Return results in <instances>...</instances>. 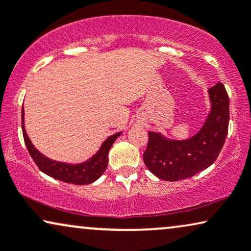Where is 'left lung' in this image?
I'll list each match as a JSON object with an SVG mask.
<instances>
[{
  "instance_id": "obj_1",
  "label": "left lung",
  "mask_w": 251,
  "mask_h": 251,
  "mask_svg": "<svg viewBox=\"0 0 251 251\" xmlns=\"http://www.w3.org/2000/svg\"><path fill=\"white\" fill-rule=\"evenodd\" d=\"M211 110L204 126L188 139H169L149 131L143 159L152 174L165 181L189 178L210 167L219 155L228 132L229 98L225 86L217 83L209 89Z\"/></svg>"
}]
</instances>
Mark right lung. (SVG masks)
I'll use <instances>...</instances> for the list:
<instances>
[{"instance_id":"1","label":"right lung","mask_w":251,"mask_h":251,"mask_svg":"<svg viewBox=\"0 0 251 251\" xmlns=\"http://www.w3.org/2000/svg\"><path fill=\"white\" fill-rule=\"evenodd\" d=\"M22 129L23 136H24V142L27 151L33 159V161L41 172L47 174L48 176L56 178V180L63 181L66 183L73 184H90L92 182L97 181L103 172L106 171L107 164H108V152L112 148L113 143L115 139L121 135L122 132L114 133L109 136L105 142L102 143L100 149L98 150L96 154H93L86 161L79 162V164H68V162L56 161L53 159H50L46 155L41 153L39 150L34 148L32 144L31 139L28 138L27 133L25 130L24 125V107L22 108Z\"/></svg>"}]
</instances>
